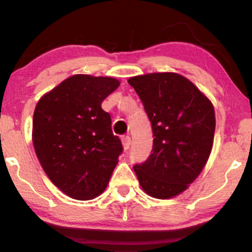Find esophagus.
Listing matches in <instances>:
<instances>
[{
    "label": "esophagus",
    "mask_w": 252,
    "mask_h": 252,
    "mask_svg": "<svg viewBox=\"0 0 252 252\" xmlns=\"http://www.w3.org/2000/svg\"><path fill=\"white\" fill-rule=\"evenodd\" d=\"M122 142H123L124 149L128 150L129 147H130V142H131V138H130V136H128V135L123 136V137H122Z\"/></svg>",
    "instance_id": "obj_1"
}]
</instances>
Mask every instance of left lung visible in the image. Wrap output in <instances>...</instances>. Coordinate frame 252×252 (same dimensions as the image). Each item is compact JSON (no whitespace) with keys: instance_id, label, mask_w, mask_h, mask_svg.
<instances>
[{"instance_id":"8db88e82","label":"left lung","mask_w":252,"mask_h":252,"mask_svg":"<svg viewBox=\"0 0 252 252\" xmlns=\"http://www.w3.org/2000/svg\"><path fill=\"white\" fill-rule=\"evenodd\" d=\"M153 130L152 154L132 167L149 195L168 199L195 180L209 158L216 117L212 103L176 73H150L128 80Z\"/></svg>"}]
</instances>
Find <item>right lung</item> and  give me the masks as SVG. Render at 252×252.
Returning a JSON list of instances; mask_svg holds the SVG:
<instances>
[{"label":"right lung","instance_id":"right-lung-1","mask_svg":"<svg viewBox=\"0 0 252 252\" xmlns=\"http://www.w3.org/2000/svg\"><path fill=\"white\" fill-rule=\"evenodd\" d=\"M120 86L110 77L76 74L42 96L33 116V144L51 181L78 200L99 195L122 154L102 102Z\"/></svg>","mask_w":252,"mask_h":252}]
</instances>
